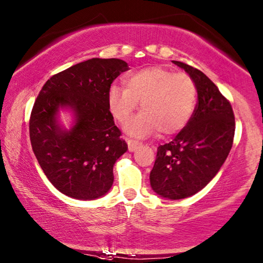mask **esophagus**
<instances>
[{
    "mask_svg": "<svg viewBox=\"0 0 263 263\" xmlns=\"http://www.w3.org/2000/svg\"><path fill=\"white\" fill-rule=\"evenodd\" d=\"M127 143H128L129 152H135L140 147V142H138V141L135 140H127Z\"/></svg>",
    "mask_w": 263,
    "mask_h": 263,
    "instance_id": "34e87169",
    "label": "esophagus"
}]
</instances>
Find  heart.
<instances>
[{
	"mask_svg": "<svg viewBox=\"0 0 263 263\" xmlns=\"http://www.w3.org/2000/svg\"><path fill=\"white\" fill-rule=\"evenodd\" d=\"M124 86H110L108 108L114 119L124 124L141 103L143 112L125 127L134 138H147L158 130L163 135L176 134L195 112L197 87L185 72L146 67L125 77Z\"/></svg>",
	"mask_w": 263,
	"mask_h": 263,
	"instance_id": "b5f03b06",
	"label": "heart"
}]
</instances>
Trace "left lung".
<instances>
[{"mask_svg": "<svg viewBox=\"0 0 263 263\" xmlns=\"http://www.w3.org/2000/svg\"><path fill=\"white\" fill-rule=\"evenodd\" d=\"M193 79L195 112L170 143L158 147L152 190L166 199H184L203 190L218 173L233 147L235 117L229 101L203 72L172 60Z\"/></svg>", "mask_w": 263, "mask_h": 263, "instance_id": "obj_1", "label": "left lung"}]
</instances>
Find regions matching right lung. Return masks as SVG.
<instances>
[{"mask_svg":"<svg viewBox=\"0 0 263 263\" xmlns=\"http://www.w3.org/2000/svg\"><path fill=\"white\" fill-rule=\"evenodd\" d=\"M129 70L121 59L93 58L54 74L41 89L29 120L30 143L51 184L67 197L93 200L114 182V165L128 151L108 108V91ZM70 111L66 128L60 111Z\"/></svg>","mask_w":263,"mask_h":263,"instance_id":"add662e5","label":"right lung"}]
</instances>
